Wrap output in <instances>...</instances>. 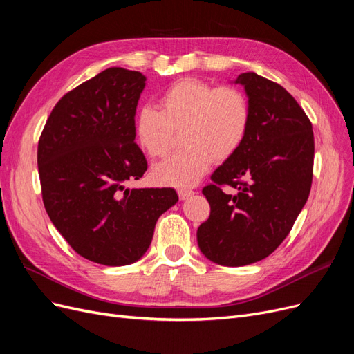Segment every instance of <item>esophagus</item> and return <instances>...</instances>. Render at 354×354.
<instances>
[{
    "label": "esophagus",
    "instance_id": "obj_1",
    "mask_svg": "<svg viewBox=\"0 0 354 354\" xmlns=\"http://www.w3.org/2000/svg\"><path fill=\"white\" fill-rule=\"evenodd\" d=\"M177 193H178L180 201H186V199H189L190 196H193L194 190H192V189H180Z\"/></svg>",
    "mask_w": 354,
    "mask_h": 354
}]
</instances>
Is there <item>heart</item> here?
<instances>
[{
    "label": "heart",
    "mask_w": 354,
    "mask_h": 354,
    "mask_svg": "<svg viewBox=\"0 0 354 354\" xmlns=\"http://www.w3.org/2000/svg\"><path fill=\"white\" fill-rule=\"evenodd\" d=\"M161 109L143 105L135 118L140 148L151 158L171 151L183 131L181 152L153 165L152 178L165 186H193L214 161H225L245 143L250 127L248 96L234 86L183 79L164 91Z\"/></svg>",
    "instance_id": "obj_1"
}]
</instances>
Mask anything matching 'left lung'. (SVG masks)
<instances>
[{
  "mask_svg": "<svg viewBox=\"0 0 354 354\" xmlns=\"http://www.w3.org/2000/svg\"><path fill=\"white\" fill-rule=\"evenodd\" d=\"M236 83L245 86L250 105L249 133L203 187L211 215L198 228L201 252L223 266L262 261L281 245L309 198L313 176L312 123L297 101L253 71L241 73Z\"/></svg>",
  "mask_w": 354,
  "mask_h": 354,
  "instance_id": "1",
  "label": "left lung"
}]
</instances>
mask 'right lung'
Instances as JSON below:
<instances>
[{
  "label": "right lung",
  "mask_w": 354,
  "mask_h": 354,
  "mask_svg": "<svg viewBox=\"0 0 354 354\" xmlns=\"http://www.w3.org/2000/svg\"><path fill=\"white\" fill-rule=\"evenodd\" d=\"M146 77L111 67L61 98L42 130L38 169L48 216L84 259L123 266L148 250L174 189H129L148 162L135 143Z\"/></svg>",
  "instance_id": "obj_1"
}]
</instances>
